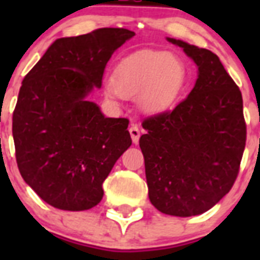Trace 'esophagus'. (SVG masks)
<instances>
[{"mask_svg": "<svg viewBox=\"0 0 260 260\" xmlns=\"http://www.w3.org/2000/svg\"><path fill=\"white\" fill-rule=\"evenodd\" d=\"M129 134H131V138H132V142L136 144V143L139 142V138H140V128H139L136 124H131Z\"/></svg>", "mask_w": 260, "mask_h": 260, "instance_id": "obj_1", "label": "esophagus"}]
</instances>
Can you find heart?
<instances>
[{
    "label": "heart",
    "instance_id": "1",
    "mask_svg": "<svg viewBox=\"0 0 260 260\" xmlns=\"http://www.w3.org/2000/svg\"><path fill=\"white\" fill-rule=\"evenodd\" d=\"M186 78L181 59L163 51H139L126 56L113 71V81L105 85V95L116 100L139 97L148 112L162 110L170 105L181 91Z\"/></svg>",
    "mask_w": 260,
    "mask_h": 260
}]
</instances>
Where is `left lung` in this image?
Returning <instances> with one entry per match:
<instances>
[{
	"mask_svg": "<svg viewBox=\"0 0 260 260\" xmlns=\"http://www.w3.org/2000/svg\"><path fill=\"white\" fill-rule=\"evenodd\" d=\"M198 66L193 90L174 109L143 120L139 140L151 204L179 217L201 214L234 186L246 147L240 89L212 51L175 39Z\"/></svg>",
	"mask_w": 260,
	"mask_h": 260,
	"instance_id": "8db88e82",
	"label": "left lung"
}]
</instances>
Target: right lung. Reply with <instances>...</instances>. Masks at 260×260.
I'll list each match as a JSON object with an SVG mask.
<instances>
[{
	"mask_svg": "<svg viewBox=\"0 0 260 260\" xmlns=\"http://www.w3.org/2000/svg\"><path fill=\"white\" fill-rule=\"evenodd\" d=\"M135 32L98 28L55 40L25 75L13 110L16 162L43 201L86 210L102 200V183L132 144L128 118H109L86 101L101 87L110 56Z\"/></svg>",
	"mask_w": 260,
	"mask_h": 260,
	"instance_id": "add662e5",
	"label": "right lung"
}]
</instances>
